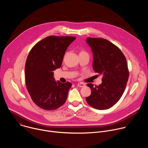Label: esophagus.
I'll return each instance as SVG.
<instances>
[{
  "mask_svg": "<svg viewBox=\"0 0 148 148\" xmlns=\"http://www.w3.org/2000/svg\"><path fill=\"white\" fill-rule=\"evenodd\" d=\"M77 86L79 87H84V86H85V84H84L82 82H79L77 84Z\"/></svg>",
  "mask_w": 148,
  "mask_h": 148,
  "instance_id": "esophagus-1",
  "label": "esophagus"
}]
</instances>
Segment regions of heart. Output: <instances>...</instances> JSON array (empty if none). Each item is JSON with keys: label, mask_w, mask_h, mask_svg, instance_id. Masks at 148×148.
I'll use <instances>...</instances> for the list:
<instances>
[{"label": "heart", "mask_w": 148, "mask_h": 148, "mask_svg": "<svg viewBox=\"0 0 148 148\" xmlns=\"http://www.w3.org/2000/svg\"><path fill=\"white\" fill-rule=\"evenodd\" d=\"M86 52H84V51H81L80 53H85Z\"/></svg>", "instance_id": "obj_1"}]
</instances>
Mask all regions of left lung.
<instances>
[{"instance_id":"1","label":"left lung","mask_w":148,"mask_h":148,"mask_svg":"<svg viewBox=\"0 0 148 148\" xmlns=\"http://www.w3.org/2000/svg\"><path fill=\"white\" fill-rule=\"evenodd\" d=\"M93 54L92 68L102 76L98 86L88 84L91 95L86 98L89 105L97 110H107L122 97L129 77L126 60L121 50L106 39H86Z\"/></svg>"}]
</instances>
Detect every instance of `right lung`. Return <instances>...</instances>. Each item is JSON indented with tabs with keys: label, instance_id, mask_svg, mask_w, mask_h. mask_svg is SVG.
<instances>
[{
	"label": "right lung",
	"instance_id": "1",
	"mask_svg": "<svg viewBox=\"0 0 148 148\" xmlns=\"http://www.w3.org/2000/svg\"><path fill=\"white\" fill-rule=\"evenodd\" d=\"M75 37L51 36L30 50L25 65L27 91L33 101L45 110L57 109L66 102L72 84L56 81L54 71L62 64L65 52Z\"/></svg>",
	"mask_w": 148,
	"mask_h": 148
}]
</instances>
